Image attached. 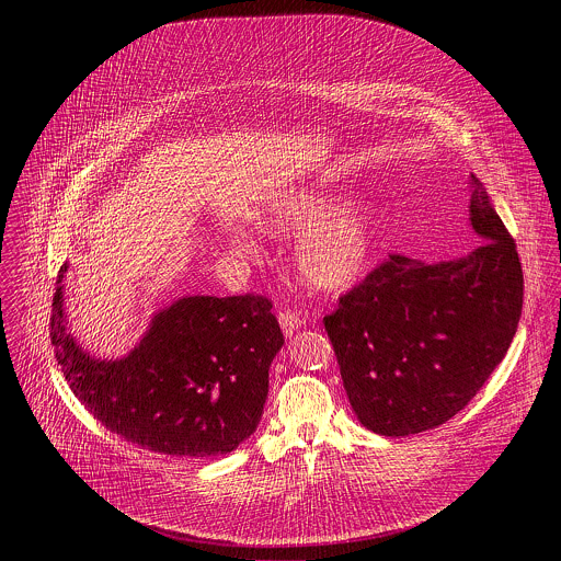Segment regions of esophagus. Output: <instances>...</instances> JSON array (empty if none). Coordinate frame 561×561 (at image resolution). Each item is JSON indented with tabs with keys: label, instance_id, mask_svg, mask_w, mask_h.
Listing matches in <instances>:
<instances>
[{
	"label": "esophagus",
	"instance_id": "esophagus-1",
	"mask_svg": "<svg viewBox=\"0 0 561 561\" xmlns=\"http://www.w3.org/2000/svg\"><path fill=\"white\" fill-rule=\"evenodd\" d=\"M278 321H280L285 336H294L305 325V318L298 311H289V309L278 311Z\"/></svg>",
	"mask_w": 561,
	"mask_h": 561
}]
</instances>
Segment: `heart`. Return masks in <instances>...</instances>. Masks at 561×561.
Wrapping results in <instances>:
<instances>
[{"label": "heart", "mask_w": 561, "mask_h": 561, "mask_svg": "<svg viewBox=\"0 0 561 561\" xmlns=\"http://www.w3.org/2000/svg\"><path fill=\"white\" fill-rule=\"evenodd\" d=\"M265 229L274 236H298L300 274L318 289L343 291L358 285L374 267L380 241L378 209L363 198L339 196L328 190H307L272 207ZM231 248L240 256H256L259 243L248 233H233Z\"/></svg>", "instance_id": "heart-1"}]
</instances>
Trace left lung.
Listing matches in <instances>:
<instances>
[{"label": "left lung", "instance_id": "left-lung-1", "mask_svg": "<svg viewBox=\"0 0 561 561\" xmlns=\"http://www.w3.org/2000/svg\"><path fill=\"white\" fill-rule=\"evenodd\" d=\"M469 185V222L481 245L438 263L389 254L323 318L350 403L380 436L449 421L478 396L516 334V243L476 174Z\"/></svg>", "mask_w": 561, "mask_h": 561}]
</instances>
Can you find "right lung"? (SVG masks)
<instances>
[{"instance_id":"add662e5","label":"right lung","mask_w":561,"mask_h":561,"mask_svg":"<svg viewBox=\"0 0 561 561\" xmlns=\"http://www.w3.org/2000/svg\"><path fill=\"white\" fill-rule=\"evenodd\" d=\"M60 267L51 345L73 396L110 432L172 458L238 449L256 430L270 365L285 339L261 296H185L158 311L121 358H96L71 334Z\"/></svg>"}]
</instances>
